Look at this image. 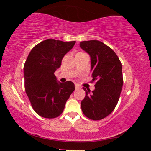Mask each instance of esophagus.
Listing matches in <instances>:
<instances>
[{
    "mask_svg": "<svg viewBox=\"0 0 151 151\" xmlns=\"http://www.w3.org/2000/svg\"><path fill=\"white\" fill-rule=\"evenodd\" d=\"M75 88H76V89H80V86H79V84H75Z\"/></svg>",
    "mask_w": 151,
    "mask_h": 151,
    "instance_id": "34e87169",
    "label": "esophagus"
}]
</instances>
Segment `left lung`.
Instances as JSON below:
<instances>
[{"mask_svg":"<svg viewBox=\"0 0 151 151\" xmlns=\"http://www.w3.org/2000/svg\"><path fill=\"white\" fill-rule=\"evenodd\" d=\"M79 46L89 55L92 81H96L92 91L83 88L86 96L81 102L82 112L92 120H101L115 109L123 86L122 66L116 54L101 41H82Z\"/></svg>","mask_w":151,"mask_h":151,"instance_id":"1","label":"left lung"}]
</instances>
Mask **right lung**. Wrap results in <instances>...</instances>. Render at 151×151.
Instances as JSON below:
<instances>
[{
    "mask_svg": "<svg viewBox=\"0 0 151 151\" xmlns=\"http://www.w3.org/2000/svg\"><path fill=\"white\" fill-rule=\"evenodd\" d=\"M75 42L45 40L32 48L26 60L25 92L35 111L40 116L47 119L59 116L75 89L72 81L60 82L54 74L61 66L63 57Z\"/></svg>",
    "mask_w": 151,
    "mask_h": 151,
    "instance_id": "1",
    "label": "right lung"
}]
</instances>
